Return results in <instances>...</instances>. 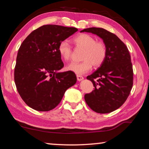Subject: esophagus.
<instances>
[{
    "mask_svg": "<svg viewBox=\"0 0 149 149\" xmlns=\"http://www.w3.org/2000/svg\"><path fill=\"white\" fill-rule=\"evenodd\" d=\"M77 80L79 81H82L83 79H84V77L83 76H81V75H77Z\"/></svg>",
    "mask_w": 149,
    "mask_h": 149,
    "instance_id": "34e87169",
    "label": "esophagus"
}]
</instances>
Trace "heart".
Returning a JSON list of instances; mask_svg holds the SVG:
<instances>
[{
  "label": "heart",
  "mask_w": 149,
  "mask_h": 149,
  "mask_svg": "<svg viewBox=\"0 0 149 149\" xmlns=\"http://www.w3.org/2000/svg\"><path fill=\"white\" fill-rule=\"evenodd\" d=\"M74 44L77 47L84 49L82 55V62H72L67 65L66 69L74 72L78 75L84 74L89 71L93 65L99 67L107 58V49L102 42L97 41L91 35L82 33L77 35L73 39ZM58 50L62 57L65 61L70 59L72 55V49L67 41L60 42Z\"/></svg>",
  "instance_id": "heart-1"
}]
</instances>
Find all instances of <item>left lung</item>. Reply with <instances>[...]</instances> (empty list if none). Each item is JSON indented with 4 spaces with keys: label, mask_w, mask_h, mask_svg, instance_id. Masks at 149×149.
Returning <instances> with one entry per match:
<instances>
[{
    "label": "left lung",
    "mask_w": 149,
    "mask_h": 149,
    "mask_svg": "<svg viewBox=\"0 0 149 149\" xmlns=\"http://www.w3.org/2000/svg\"><path fill=\"white\" fill-rule=\"evenodd\" d=\"M80 32L97 35L103 40L107 49L104 62L87 77L95 89L85 95V102L97 113L113 112L125 102L133 86V73L129 50L116 35L104 29L89 27ZM97 78V80L95 81Z\"/></svg>",
    "instance_id": "obj_1"
}]
</instances>
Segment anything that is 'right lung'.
Instances as JSON below:
<instances>
[{
    "instance_id": "obj_1",
    "label": "right lung",
    "mask_w": 149,
    "mask_h": 149,
    "mask_svg": "<svg viewBox=\"0 0 149 149\" xmlns=\"http://www.w3.org/2000/svg\"><path fill=\"white\" fill-rule=\"evenodd\" d=\"M75 27L45 25L32 31L18 50L14 81L27 106L41 112L51 110L77 81L73 72H59L64 67L58 50L60 42L77 31Z\"/></svg>"
}]
</instances>
